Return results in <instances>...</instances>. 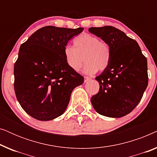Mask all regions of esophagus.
I'll list each match as a JSON object with an SVG mask.
<instances>
[{
    "label": "esophagus",
    "instance_id": "obj_1",
    "mask_svg": "<svg viewBox=\"0 0 157 157\" xmlns=\"http://www.w3.org/2000/svg\"><path fill=\"white\" fill-rule=\"evenodd\" d=\"M90 78L89 77H87V76H84V83H86V82H88V81H89V80H90Z\"/></svg>",
    "mask_w": 157,
    "mask_h": 157
}]
</instances>
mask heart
I'll return each mask as SVG.
<instances>
[{
  "label": "heart",
  "mask_w": 157,
  "mask_h": 157,
  "mask_svg": "<svg viewBox=\"0 0 157 157\" xmlns=\"http://www.w3.org/2000/svg\"><path fill=\"white\" fill-rule=\"evenodd\" d=\"M74 47L66 46L63 49L66 63L74 71H78L83 60L86 64L83 72L92 75L108 67L111 60V49L107 43L99 40L96 36L82 33L74 40ZM84 59H82V57Z\"/></svg>",
  "instance_id": "heart-1"
}]
</instances>
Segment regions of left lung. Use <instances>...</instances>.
<instances>
[{
	"label": "left lung",
	"instance_id": "8db88e82",
	"mask_svg": "<svg viewBox=\"0 0 157 157\" xmlns=\"http://www.w3.org/2000/svg\"><path fill=\"white\" fill-rule=\"evenodd\" d=\"M90 33L109 44V64L96 80L99 91L91 98L101 115L120 118L132 112L148 86L147 60L136 40L115 27H91Z\"/></svg>",
	"mask_w": 157,
	"mask_h": 157
}]
</instances>
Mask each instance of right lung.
<instances>
[{"instance_id": "right-lung-1", "label": "right lung", "mask_w": 157, "mask_h": 157, "mask_svg": "<svg viewBox=\"0 0 157 157\" xmlns=\"http://www.w3.org/2000/svg\"><path fill=\"white\" fill-rule=\"evenodd\" d=\"M76 29L43 27L19 49L14 65V89L23 110L34 119L50 121L65 112L71 94L84 78L66 63L63 49L81 33Z\"/></svg>"}]
</instances>
